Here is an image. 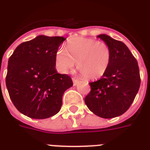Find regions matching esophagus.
I'll use <instances>...</instances> for the list:
<instances>
[{
  "label": "esophagus",
  "instance_id": "obj_1",
  "mask_svg": "<svg viewBox=\"0 0 150 150\" xmlns=\"http://www.w3.org/2000/svg\"><path fill=\"white\" fill-rule=\"evenodd\" d=\"M72 81H73V84L74 86H76L79 83V79H72Z\"/></svg>",
  "mask_w": 150,
  "mask_h": 150
}]
</instances>
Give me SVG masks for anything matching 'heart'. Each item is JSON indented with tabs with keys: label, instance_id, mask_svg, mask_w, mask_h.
<instances>
[{
	"label": "heart",
	"instance_id": "obj_1",
	"mask_svg": "<svg viewBox=\"0 0 150 150\" xmlns=\"http://www.w3.org/2000/svg\"><path fill=\"white\" fill-rule=\"evenodd\" d=\"M110 61L111 50L107 43L85 37L73 39L67 43L66 49L61 48L56 54L57 66L61 72L68 71L77 62V68L88 79L102 77Z\"/></svg>",
	"mask_w": 150,
	"mask_h": 150
}]
</instances>
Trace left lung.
<instances>
[{
  "mask_svg": "<svg viewBox=\"0 0 150 150\" xmlns=\"http://www.w3.org/2000/svg\"><path fill=\"white\" fill-rule=\"evenodd\" d=\"M97 37L111 50L109 68L101 79L89 82L91 91L85 103L94 114L103 118L118 117L132 103L140 86L138 62L128 47L106 34Z\"/></svg>",
  "mask_w": 150,
  "mask_h": 150,
  "instance_id": "left-lung-1",
  "label": "left lung"
}]
</instances>
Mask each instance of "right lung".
Segmentation results:
<instances>
[{"label":"right lung","instance_id":"obj_1","mask_svg":"<svg viewBox=\"0 0 150 150\" xmlns=\"http://www.w3.org/2000/svg\"><path fill=\"white\" fill-rule=\"evenodd\" d=\"M62 36L40 35L18 45L8 60L6 86L17 110L34 119L54 116L62 96L73 86L69 75L56 70V54Z\"/></svg>","mask_w":150,"mask_h":150}]
</instances>
